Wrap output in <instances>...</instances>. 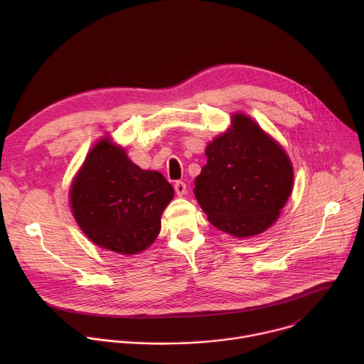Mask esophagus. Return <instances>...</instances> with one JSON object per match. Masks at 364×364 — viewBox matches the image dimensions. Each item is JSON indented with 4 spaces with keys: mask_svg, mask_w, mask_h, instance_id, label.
<instances>
[{
    "mask_svg": "<svg viewBox=\"0 0 364 364\" xmlns=\"http://www.w3.org/2000/svg\"><path fill=\"white\" fill-rule=\"evenodd\" d=\"M174 190H176L177 196H184L186 191H187V186H186L184 181H176L174 183Z\"/></svg>",
    "mask_w": 364,
    "mask_h": 364,
    "instance_id": "obj_1",
    "label": "esophagus"
}]
</instances>
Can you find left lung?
<instances>
[{
	"label": "left lung",
	"mask_w": 364,
	"mask_h": 364,
	"mask_svg": "<svg viewBox=\"0 0 364 364\" xmlns=\"http://www.w3.org/2000/svg\"><path fill=\"white\" fill-rule=\"evenodd\" d=\"M194 196L213 226L236 237L268 229L292 190L285 151L246 115L205 148Z\"/></svg>",
	"instance_id": "1"
}]
</instances>
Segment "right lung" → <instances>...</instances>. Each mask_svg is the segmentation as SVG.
Segmentation results:
<instances>
[{
    "label": "right lung",
    "instance_id": "right-lung-1",
    "mask_svg": "<svg viewBox=\"0 0 364 364\" xmlns=\"http://www.w3.org/2000/svg\"><path fill=\"white\" fill-rule=\"evenodd\" d=\"M173 197L163 174L141 170L108 139L92 148L70 191L73 216L85 235L122 255L138 253L155 240Z\"/></svg>",
    "mask_w": 364,
    "mask_h": 364
}]
</instances>
